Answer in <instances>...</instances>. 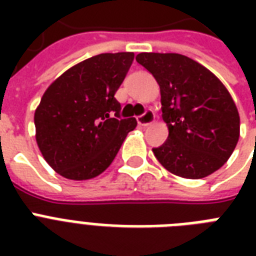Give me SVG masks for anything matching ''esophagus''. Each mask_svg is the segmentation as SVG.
I'll return each mask as SVG.
<instances>
[{"mask_svg": "<svg viewBox=\"0 0 256 256\" xmlns=\"http://www.w3.org/2000/svg\"><path fill=\"white\" fill-rule=\"evenodd\" d=\"M136 122L140 126H148L154 122V112L152 110H146L142 116H136Z\"/></svg>", "mask_w": 256, "mask_h": 256, "instance_id": "esophagus-1", "label": "esophagus"}]
</instances>
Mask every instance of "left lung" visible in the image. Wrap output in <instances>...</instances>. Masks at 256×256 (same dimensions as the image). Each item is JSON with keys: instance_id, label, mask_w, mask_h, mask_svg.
<instances>
[{"instance_id": "1", "label": "left lung", "mask_w": 256, "mask_h": 256, "mask_svg": "<svg viewBox=\"0 0 256 256\" xmlns=\"http://www.w3.org/2000/svg\"><path fill=\"white\" fill-rule=\"evenodd\" d=\"M136 62L160 88L168 138L152 152L172 174L204 178L230 158L239 140V114L222 82L194 60L176 53H140Z\"/></svg>"}]
</instances>
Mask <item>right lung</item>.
I'll use <instances>...</instances> for the list:
<instances>
[{
	"mask_svg": "<svg viewBox=\"0 0 256 256\" xmlns=\"http://www.w3.org/2000/svg\"><path fill=\"white\" fill-rule=\"evenodd\" d=\"M134 53H104L70 68L48 88L34 114L45 160L73 180L92 179L112 164L136 118H122L116 92Z\"/></svg>",
	"mask_w": 256,
	"mask_h": 256,
	"instance_id": "1",
	"label": "right lung"
}]
</instances>
